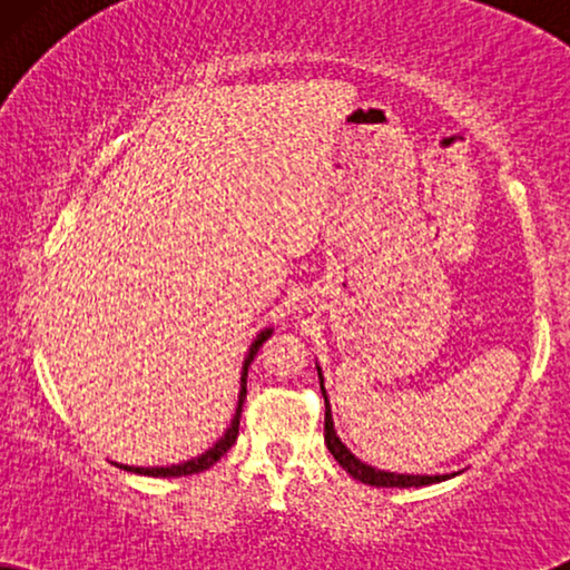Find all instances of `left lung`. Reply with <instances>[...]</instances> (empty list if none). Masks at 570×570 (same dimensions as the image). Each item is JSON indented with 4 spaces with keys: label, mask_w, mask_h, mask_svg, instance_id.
Wrapping results in <instances>:
<instances>
[{
    "label": "left lung",
    "mask_w": 570,
    "mask_h": 570,
    "mask_svg": "<svg viewBox=\"0 0 570 570\" xmlns=\"http://www.w3.org/2000/svg\"><path fill=\"white\" fill-rule=\"evenodd\" d=\"M318 371V384H322V396H324V441L330 454L337 459V464L342 470L350 472V478L365 482V485H376V488H423V485H433V482L449 480V474H396V472H384L376 470V466L365 464L357 459L353 451H350L345 443L340 441L337 431H334V420H332V407H330V396H326L324 389V379H322V368Z\"/></svg>",
    "instance_id": "1"
}]
</instances>
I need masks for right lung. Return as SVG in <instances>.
<instances>
[{"label": "right lung", "instance_id": "add662e5", "mask_svg": "<svg viewBox=\"0 0 570 570\" xmlns=\"http://www.w3.org/2000/svg\"><path fill=\"white\" fill-rule=\"evenodd\" d=\"M272 330H264L259 337H256L252 342V347H248V355L244 361V371H240V392H238V407H236V415H233L230 420V428L228 431L223 433V439L215 443L213 449H207L205 454L197 456V459H189V462L184 464H170V466H127V464H116L121 466V470L127 472H135V474H147V478H184V474H197V472H205L213 466L217 459H220L225 451H228L233 443H236L238 439V425H240V412H244V400H246V376H248V365H252V361L256 357V353H259V347L264 345V342L269 340Z\"/></svg>", "mask_w": 570, "mask_h": 570}]
</instances>
